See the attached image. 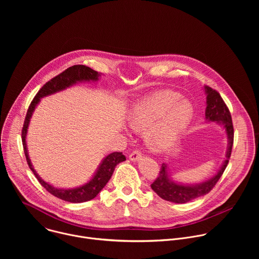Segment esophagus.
Wrapping results in <instances>:
<instances>
[{
  "label": "esophagus",
  "instance_id": "obj_1",
  "mask_svg": "<svg viewBox=\"0 0 259 259\" xmlns=\"http://www.w3.org/2000/svg\"><path fill=\"white\" fill-rule=\"evenodd\" d=\"M141 157H142L141 152H140L139 150H135V151H133V152L130 154L129 159H130L131 161H138V160L141 159Z\"/></svg>",
  "mask_w": 259,
  "mask_h": 259
}]
</instances>
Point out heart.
I'll return each mask as SVG.
<instances>
[{"label":"heart","mask_w":259,"mask_h":259,"mask_svg":"<svg viewBox=\"0 0 259 259\" xmlns=\"http://www.w3.org/2000/svg\"><path fill=\"white\" fill-rule=\"evenodd\" d=\"M180 95L164 91L138 101L130 110L129 126L137 132H145L146 140L156 150H165L188 128L194 107Z\"/></svg>","instance_id":"obj_1"}]
</instances>
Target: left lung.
Listing matches in <instances>:
<instances>
[{
	"instance_id": "left-lung-1",
	"label": "left lung",
	"mask_w": 259,
	"mask_h": 259,
	"mask_svg": "<svg viewBox=\"0 0 259 259\" xmlns=\"http://www.w3.org/2000/svg\"><path fill=\"white\" fill-rule=\"evenodd\" d=\"M205 90L207 94V107L205 112L206 120L221 123L226 128V131L228 134L229 149L227 153V159L223 167L220 168V170L217 172L215 176H213L212 178H210L205 182L196 184V186H182V184L173 182L169 178L166 165L163 164L159 171L158 177L151 184L153 191L163 200L182 204V203H188L196 198H199L208 194L215 187V184L217 183L221 175L224 174L229 164V161L232 155L233 144H234V126H233L230 109L227 106L224 99L221 98L220 94L216 90L207 86L205 87Z\"/></svg>"
}]
</instances>
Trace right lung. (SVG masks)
Segmentation results:
<instances>
[{
  "label": "right lung",
  "instance_id": "right-lung-1",
  "mask_svg": "<svg viewBox=\"0 0 259 259\" xmlns=\"http://www.w3.org/2000/svg\"><path fill=\"white\" fill-rule=\"evenodd\" d=\"M98 76H99L98 71L93 70L92 68H90L86 65L77 64V65H72V66L66 68L64 71L59 73V75L52 78L39 90V92L35 94V96L31 100V102L27 108V113H26V116L24 119L22 130H21V139H22V145H23L25 159H26L28 167L30 168V170L32 171V173L34 174L36 179L39 180L41 186L47 192H49L51 195H53L63 201L70 202V203H83V202H87V201L94 199L98 195V193L105 187V184L108 182L110 177H112L116 166L119 163L125 161L126 157L123 155L122 152H115V153L109 154L102 161V163L99 166L94 177L88 183H86L85 186H82L77 189H71V190L56 189V188L50 186L49 183L45 182L43 179H41V177L36 174V172L32 168V165H31L30 160L27 155V149H26V143H25L27 126H28L29 119L31 117L33 109H34L35 105L38 104V102L40 101V98L50 95V94H53L57 91L63 90L66 87H69L72 84H75L80 81H96L98 79Z\"/></svg>",
  "mask_w": 259,
  "mask_h": 259
}]
</instances>
